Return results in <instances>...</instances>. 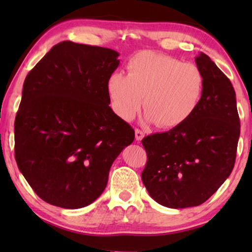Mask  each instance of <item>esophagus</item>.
<instances>
[{"label":"esophagus","instance_id":"obj_1","mask_svg":"<svg viewBox=\"0 0 252 252\" xmlns=\"http://www.w3.org/2000/svg\"><path fill=\"white\" fill-rule=\"evenodd\" d=\"M144 137V132L140 129H135V138L136 141H142V138Z\"/></svg>","mask_w":252,"mask_h":252}]
</instances>
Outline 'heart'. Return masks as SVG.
Instances as JSON below:
<instances>
[{
	"label": "heart",
	"instance_id": "b5f03b06",
	"mask_svg": "<svg viewBox=\"0 0 252 252\" xmlns=\"http://www.w3.org/2000/svg\"><path fill=\"white\" fill-rule=\"evenodd\" d=\"M202 72L194 63L153 51H143L126 63V74L112 72L106 89L111 107L131 120L143 107L146 119L160 127H174L189 119L203 93Z\"/></svg>",
	"mask_w": 252,
	"mask_h": 252
}]
</instances>
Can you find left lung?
<instances>
[{
  "instance_id": "obj_1",
  "label": "left lung",
  "mask_w": 252,
  "mask_h": 252,
  "mask_svg": "<svg viewBox=\"0 0 252 252\" xmlns=\"http://www.w3.org/2000/svg\"><path fill=\"white\" fill-rule=\"evenodd\" d=\"M195 61L205 79L196 111L170 131L142 140L143 183L153 199L173 209L199 206L215 194L232 173L240 134L229 79L205 53Z\"/></svg>"
}]
</instances>
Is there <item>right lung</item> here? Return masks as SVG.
<instances>
[{
  "mask_svg": "<svg viewBox=\"0 0 252 252\" xmlns=\"http://www.w3.org/2000/svg\"><path fill=\"white\" fill-rule=\"evenodd\" d=\"M106 47L63 41L27 74L15 119V159L41 199L78 209L97 199L134 130L109 107L119 66Z\"/></svg>",
  "mask_w": 252,
  "mask_h": 252,
  "instance_id": "right-lung-1",
  "label": "right lung"
}]
</instances>
